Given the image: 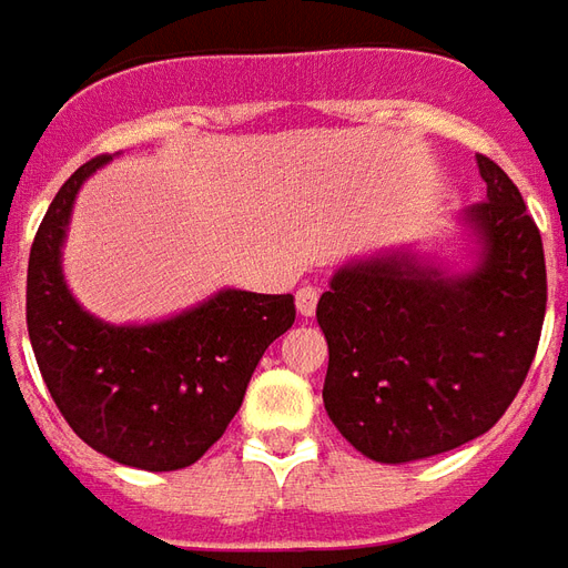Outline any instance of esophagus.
I'll list each match as a JSON object with an SVG mask.
<instances>
[{"mask_svg": "<svg viewBox=\"0 0 568 568\" xmlns=\"http://www.w3.org/2000/svg\"><path fill=\"white\" fill-rule=\"evenodd\" d=\"M316 304H320V292L313 288V285H304V288H297L295 295V307L301 316H313L316 313Z\"/></svg>", "mask_w": 568, "mask_h": 568, "instance_id": "obj_1", "label": "esophagus"}]
</instances>
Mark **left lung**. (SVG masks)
Here are the masks:
<instances>
[{
    "instance_id": "8db88e82",
    "label": "left lung",
    "mask_w": 568,
    "mask_h": 568,
    "mask_svg": "<svg viewBox=\"0 0 568 568\" xmlns=\"http://www.w3.org/2000/svg\"><path fill=\"white\" fill-rule=\"evenodd\" d=\"M487 200L450 246L346 258L320 297L322 402L362 456L402 465L456 450L499 423L536 356L548 304L536 222L501 166L477 154Z\"/></svg>"
}]
</instances>
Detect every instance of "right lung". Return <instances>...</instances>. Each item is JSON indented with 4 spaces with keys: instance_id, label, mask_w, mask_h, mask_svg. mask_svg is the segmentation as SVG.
<instances>
[{
    "instance_id": "add662e5",
    "label": "right lung",
    "mask_w": 568,
    "mask_h": 568,
    "mask_svg": "<svg viewBox=\"0 0 568 568\" xmlns=\"http://www.w3.org/2000/svg\"><path fill=\"white\" fill-rule=\"evenodd\" d=\"M115 154L69 175L44 212L27 271V328L48 393L72 432L142 471L194 465L222 438L264 349L292 328L295 297L224 285L154 322H105L63 273L81 185Z\"/></svg>"
}]
</instances>
